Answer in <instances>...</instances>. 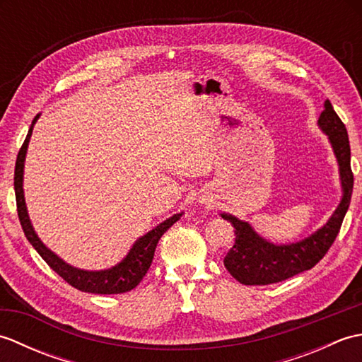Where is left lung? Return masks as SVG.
<instances>
[{
    "label": "left lung",
    "instance_id": "8db88e82",
    "mask_svg": "<svg viewBox=\"0 0 362 362\" xmlns=\"http://www.w3.org/2000/svg\"><path fill=\"white\" fill-rule=\"evenodd\" d=\"M317 126L328 136L339 166L342 197L337 209L324 226L310 236L297 243L274 244L259 236L249 222L233 214L221 213V216L235 227V244L224 258V266L243 284H271L291 279L316 266L334 243L345 213L349 210L353 173L350 168V143L347 129L337 117L332 103L325 101Z\"/></svg>",
    "mask_w": 362,
    "mask_h": 362
}]
</instances>
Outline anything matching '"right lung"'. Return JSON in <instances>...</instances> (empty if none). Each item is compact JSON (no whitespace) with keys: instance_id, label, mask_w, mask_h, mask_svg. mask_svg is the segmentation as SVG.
Listing matches in <instances>:
<instances>
[{"instance_id":"obj_1","label":"right lung","mask_w":362,"mask_h":362,"mask_svg":"<svg viewBox=\"0 0 362 362\" xmlns=\"http://www.w3.org/2000/svg\"><path fill=\"white\" fill-rule=\"evenodd\" d=\"M38 117H40V115H37L34 118L33 124L29 127L26 140L23 143L18 152L13 177L15 197H17V211L20 224L23 227V232H25L28 238V241L33 244V247L38 252V255L48 263L52 271L57 272L66 283H70L76 289H79L82 292H91V294H121V292L134 289L136 284L143 280L146 272L149 271L153 252H156L157 243L161 235H163L174 222L182 218L183 211L173 214L171 218L160 222L157 227H153L148 233L138 238L127 252V255L122 258L118 264L112 266L110 269H103V271H86V269H79L65 263L62 258L46 247L40 238L37 236L33 224H30L25 202V191H23V174H25L26 152L30 135H33L34 124L37 122Z\"/></svg>"}]
</instances>
